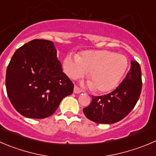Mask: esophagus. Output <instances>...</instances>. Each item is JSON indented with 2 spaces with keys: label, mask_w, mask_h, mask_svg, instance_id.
<instances>
[{
  "label": "esophagus",
  "mask_w": 156,
  "mask_h": 156,
  "mask_svg": "<svg viewBox=\"0 0 156 156\" xmlns=\"http://www.w3.org/2000/svg\"><path fill=\"white\" fill-rule=\"evenodd\" d=\"M82 92H83V90H81V89H80L78 87H76V86H75V87H74V89H73L74 93H82Z\"/></svg>",
  "instance_id": "esophagus-1"
}]
</instances>
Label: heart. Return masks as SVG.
<instances>
[{
	"label": "heart",
	"mask_w": 156,
	"mask_h": 156,
	"mask_svg": "<svg viewBox=\"0 0 156 156\" xmlns=\"http://www.w3.org/2000/svg\"><path fill=\"white\" fill-rule=\"evenodd\" d=\"M128 67V60L122 54L109 50H89L80 56L68 55L63 68L66 75L77 79L88 72L89 86L97 93L114 90Z\"/></svg>",
	"instance_id": "b5f03b06"
}]
</instances>
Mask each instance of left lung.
I'll return each mask as SVG.
<instances>
[{
	"instance_id": "left-lung-1",
	"label": "left lung",
	"mask_w": 156,
	"mask_h": 156,
	"mask_svg": "<svg viewBox=\"0 0 156 156\" xmlns=\"http://www.w3.org/2000/svg\"><path fill=\"white\" fill-rule=\"evenodd\" d=\"M142 72L133 60L125 79L112 93L92 96V102L83 112L87 119L102 124H112L125 118L136 106L142 90Z\"/></svg>"
}]
</instances>
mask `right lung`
I'll use <instances>...</instances> for the list:
<instances>
[{"label":"right lung","mask_w":156,"mask_h":156,"mask_svg":"<svg viewBox=\"0 0 156 156\" xmlns=\"http://www.w3.org/2000/svg\"><path fill=\"white\" fill-rule=\"evenodd\" d=\"M5 83L14 109L31 119L50 116L74 87L63 72L53 42L41 39L16 50L7 66Z\"/></svg>","instance_id":"obj_1"}]
</instances>
